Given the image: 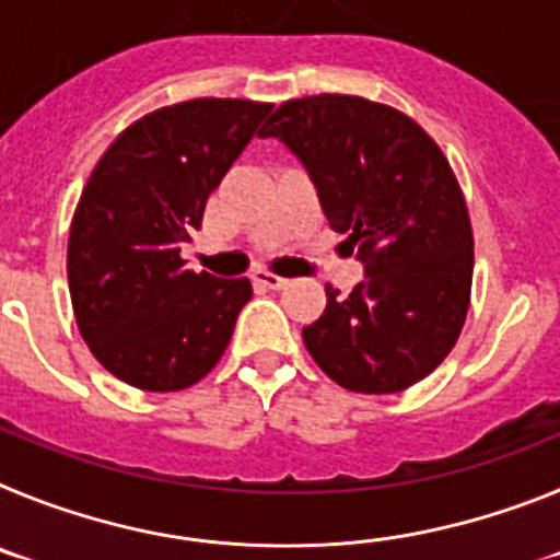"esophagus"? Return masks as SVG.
Segmentation results:
<instances>
[{
    "mask_svg": "<svg viewBox=\"0 0 560 560\" xmlns=\"http://www.w3.org/2000/svg\"><path fill=\"white\" fill-rule=\"evenodd\" d=\"M252 280H255L257 285H264V289H271V291L285 289V285H289V280H285V277H277V275H271V271H255V275H252Z\"/></svg>",
    "mask_w": 560,
    "mask_h": 560,
    "instance_id": "1",
    "label": "esophagus"
}]
</instances>
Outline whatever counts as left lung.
I'll return each instance as SVG.
<instances>
[{"label":"left lung","mask_w":560,"mask_h":560,"mask_svg":"<svg viewBox=\"0 0 560 560\" xmlns=\"http://www.w3.org/2000/svg\"><path fill=\"white\" fill-rule=\"evenodd\" d=\"M260 137L285 142L325 219L348 232L364 283L328 305L303 341L350 393L389 395L452 353L471 303L474 235L452 165L412 117L355 95L285 101Z\"/></svg>","instance_id":"obj_1"}]
</instances>
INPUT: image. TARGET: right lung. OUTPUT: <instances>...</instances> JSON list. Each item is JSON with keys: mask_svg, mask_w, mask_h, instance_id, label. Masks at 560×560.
I'll return each instance as SVG.
<instances>
[{"mask_svg": "<svg viewBox=\"0 0 560 560\" xmlns=\"http://www.w3.org/2000/svg\"><path fill=\"white\" fill-rule=\"evenodd\" d=\"M269 112L232 97L156 108L89 176L69 226V296L89 350L131 387H192L224 355L252 283L185 269L182 246Z\"/></svg>", "mask_w": 560, "mask_h": 560, "instance_id": "1", "label": "right lung"}]
</instances>
